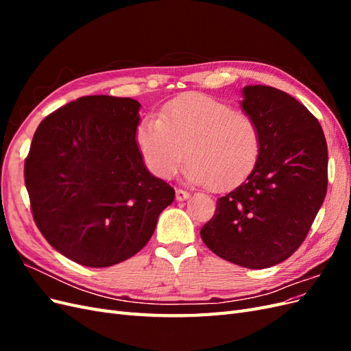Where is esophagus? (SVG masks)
I'll return each mask as SVG.
<instances>
[{"label": "esophagus", "instance_id": "34e87169", "mask_svg": "<svg viewBox=\"0 0 351 351\" xmlns=\"http://www.w3.org/2000/svg\"><path fill=\"white\" fill-rule=\"evenodd\" d=\"M189 196H190V195H189V192H186V190H182V189H177V190H176V199L180 200V202L189 199Z\"/></svg>", "mask_w": 351, "mask_h": 351}]
</instances>
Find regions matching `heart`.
<instances>
[{
    "label": "heart",
    "instance_id": "heart-1",
    "mask_svg": "<svg viewBox=\"0 0 351 351\" xmlns=\"http://www.w3.org/2000/svg\"><path fill=\"white\" fill-rule=\"evenodd\" d=\"M149 171L171 178L183 156L189 182L226 190L239 184L256 165L262 136L246 112L204 93H187L167 102L156 117H145L134 132Z\"/></svg>",
    "mask_w": 351,
    "mask_h": 351
}]
</instances>
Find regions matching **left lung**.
<instances>
[{"label": "left lung", "mask_w": 351, "mask_h": 351, "mask_svg": "<svg viewBox=\"0 0 351 351\" xmlns=\"http://www.w3.org/2000/svg\"><path fill=\"white\" fill-rule=\"evenodd\" d=\"M241 108L258 123L261 155L249 177L217 200L200 237L217 256L249 269L300 247L328 187V146L316 117L289 93L246 86Z\"/></svg>", "instance_id": "obj_1"}]
</instances>
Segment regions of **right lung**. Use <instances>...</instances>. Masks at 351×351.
Here are the masks:
<instances>
[{"instance_id": "obj_1", "label": "right lung", "mask_w": 351, "mask_h": 351, "mask_svg": "<svg viewBox=\"0 0 351 351\" xmlns=\"http://www.w3.org/2000/svg\"><path fill=\"white\" fill-rule=\"evenodd\" d=\"M141 104L92 95L40 121L25 161L30 209L42 236L66 258L105 268L152 237L176 192L143 164L134 132Z\"/></svg>"}]
</instances>
